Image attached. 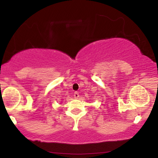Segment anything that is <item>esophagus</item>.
<instances>
[{
  "mask_svg": "<svg viewBox=\"0 0 158 158\" xmlns=\"http://www.w3.org/2000/svg\"><path fill=\"white\" fill-rule=\"evenodd\" d=\"M74 97L75 98H77L79 97V94L77 92H75L74 93Z\"/></svg>",
  "mask_w": 158,
  "mask_h": 158,
  "instance_id": "esophagus-1",
  "label": "esophagus"
}]
</instances>
